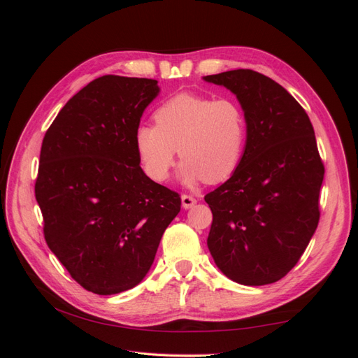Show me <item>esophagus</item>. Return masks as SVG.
<instances>
[{
	"instance_id": "34e87169",
	"label": "esophagus",
	"mask_w": 358,
	"mask_h": 358,
	"mask_svg": "<svg viewBox=\"0 0 358 358\" xmlns=\"http://www.w3.org/2000/svg\"><path fill=\"white\" fill-rule=\"evenodd\" d=\"M180 199H182V208L183 209H191L192 206L197 203V200L194 199L192 196H188V194H182Z\"/></svg>"
}]
</instances>
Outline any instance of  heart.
I'll return each mask as SVG.
<instances>
[{
	"label": "heart",
	"instance_id": "obj_1",
	"mask_svg": "<svg viewBox=\"0 0 358 358\" xmlns=\"http://www.w3.org/2000/svg\"><path fill=\"white\" fill-rule=\"evenodd\" d=\"M154 121L155 127L140 125L134 134L140 164L150 179L169 178L176 152L183 159L180 179L188 185L220 183L239 167L248 125L236 100L178 94L158 107Z\"/></svg>",
	"mask_w": 358,
	"mask_h": 358
}]
</instances>
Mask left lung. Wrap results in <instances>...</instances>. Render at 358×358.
Returning a JSON list of instances; mask_svg holds the SVG:
<instances>
[{
  "mask_svg": "<svg viewBox=\"0 0 358 358\" xmlns=\"http://www.w3.org/2000/svg\"><path fill=\"white\" fill-rule=\"evenodd\" d=\"M203 79L237 96L248 125L239 167L204 197L213 215L209 251L234 282L273 284L297 264L318 227L324 164L313 127L294 96L262 73Z\"/></svg>",
  "mask_w": 358,
  "mask_h": 358,
  "instance_id": "obj_1",
  "label": "left lung"
}]
</instances>
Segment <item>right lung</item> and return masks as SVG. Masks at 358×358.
<instances>
[{"instance_id":"add662e5","label":"right lung","mask_w":358,"mask_h":358,"mask_svg":"<svg viewBox=\"0 0 358 358\" xmlns=\"http://www.w3.org/2000/svg\"><path fill=\"white\" fill-rule=\"evenodd\" d=\"M154 79L107 74L62 107L41 143L36 199L50 251L100 296L142 282L179 194L145 175L134 134L158 95Z\"/></svg>"}]
</instances>
